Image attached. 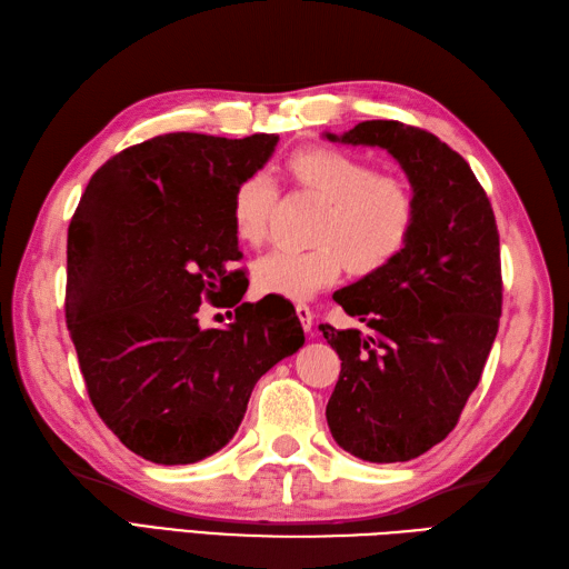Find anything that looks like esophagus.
<instances>
[{
    "mask_svg": "<svg viewBox=\"0 0 569 569\" xmlns=\"http://www.w3.org/2000/svg\"><path fill=\"white\" fill-rule=\"evenodd\" d=\"M296 312H298V319H300L302 329L308 331V333H312V327H315V315H312V310H310V305L298 302V305H296Z\"/></svg>",
    "mask_w": 569,
    "mask_h": 569,
    "instance_id": "34e87169",
    "label": "esophagus"
}]
</instances>
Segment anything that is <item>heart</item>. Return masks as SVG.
<instances>
[{
	"mask_svg": "<svg viewBox=\"0 0 569 569\" xmlns=\"http://www.w3.org/2000/svg\"><path fill=\"white\" fill-rule=\"evenodd\" d=\"M286 170L305 192L325 201L312 240L293 250L276 247L254 261L259 293L302 300L339 279L343 267L370 273L395 259L416 221L413 189L395 174L333 146H302L286 160ZM276 182L267 172H252L232 194V228L238 238L261 244L276 207Z\"/></svg>",
	"mask_w": 569,
	"mask_h": 569,
	"instance_id": "heart-1",
	"label": "heart"
}]
</instances>
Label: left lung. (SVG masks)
Segmentation results:
<instances>
[{"instance_id": "1", "label": "left lung", "mask_w": 569, "mask_h": 569, "mask_svg": "<svg viewBox=\"0 0 569 569\" xmlns=\"http://www.w3.org/2000/svg\"><path fill=\"white\" fill-rule=\"evenodd\" d=\"M325 137L389 151L416 197L403 250L333 293L362 327H319L341 358L333 440L362 461H409L455 430L483 375L502 315L498 226L469 163L426 129L368 120Z\"/></svg>"}]
</instances>
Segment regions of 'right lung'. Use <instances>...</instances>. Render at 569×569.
<instances>
[{"label": "right lung", "instance_id": "right-lung-1", "mask_svg": "<svg viewBox=\"0 0 569 569\" xmlns=\"http://www.w3.org/2000/svg\"><path fill=\"white\" fill-rule=\"evenodd\" d=\"M279 137H153L100 166L67 236V327L103 423L153 463H194L238 432L264 372L305 343L288 302H240L236 187ZM236 307L223 330L198 310Z\"/></svg>", "mask_w": 569, "mask_h": 569}]
</instances>
